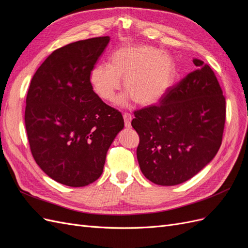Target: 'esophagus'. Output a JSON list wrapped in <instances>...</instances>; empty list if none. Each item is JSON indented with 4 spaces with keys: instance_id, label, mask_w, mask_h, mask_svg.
Here are the masks:
<instances>
[{
    "instance_id": "obj_1",
    "label": "esophagus",
    "mask_w": 248,
    "mask_h": 248,
    "mask_svg": "<svg viewBox=\"0 0 248 248\" xmlns=\"http://www.w3.org/2000/svg\"><path fill=\"white\" fill-rule=\"evenodd\" d=\"M123 118H124L125 126H126V127H130V126H131L132 116L129 114V112H124V114H123Z\"/></svg>"
}]
</instances>
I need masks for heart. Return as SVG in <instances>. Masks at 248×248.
I'll return each mask as SVG.
<instances>
[{
	"instance_id": "obj_1",
	"label": "heart",
	"mask_w": 248,
	"mask_h": 248,
	"mask_svg": "<svg viewBox=\"0 0 248 248\" xmlns=\"http://www.w3.org/2000/svg\"><path fill=\"white\" fill-rule=\"evenodd\" d=\"M176 77L172 57L148 44H126L111 52L109 64H97L90 71V84L96 95L104 101H112L121 89L127 92L119 103L129 99L140 106H150L167 93Z\"/></svg>"
}]
</instances>
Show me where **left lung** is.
<instances>
[{"label":"left lung","mask_w":248,"mask_h":248,"mask_svg":"<svg viewBox=\"0 0 248 248\" xmlns=\"http://www.w3.org/2000/svg\"><path fill=\"white\" fill-rule=\"evenodd\" d=\"M168 90L157 106L134 111L140 137L137 157L144 176L162 186L183 183L218 152L226 123V98L213 70L201 60Z\"/></svg>","instance_id":"obj_1"}]
</instances>
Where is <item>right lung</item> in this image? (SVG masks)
<instances>
[{"instance_id": "right-lung-1", "label": "right lung", "mask_w": 248, "mask_h": 248, "mask_svg": "<svg viewBox=\"0 0 248 248\" xmlns=\"http://www.w3.org/2000/svg\"><path fill=\"white\" fill-rule=\"evenodd\" d=\"M108 36L60 47L46 59L30 84L25 123L36 163L55 181L71 187L93 183L124 120L90 84Z\"/></svg>"}]
</instances>
